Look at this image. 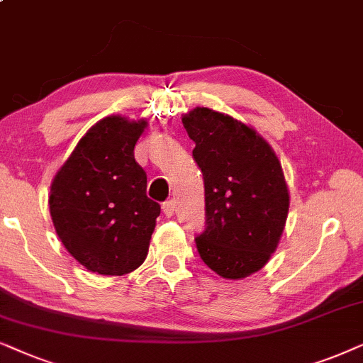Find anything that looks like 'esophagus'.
<instances>
[{"instance_id": "esophagus-1", "label": "esophagus", "mask_w": 363, "mask_h": 363, "mask_svg": "<svg viewBox=\"0 0 363 363\" xmlns=\"http://www.w3.org/2000/svg\"><path fill=\"white\" fill-rule=\"evenodd\" d=\"M174 211H176V202H174L172 199L171 201H166L162 204V212H164V216L166 217H171V216H174Z\"/></svg>"}]
</instances>
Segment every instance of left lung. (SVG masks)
<instances>
[{
	"mask_svg": "<svg viewBox=\"0 0 363 363\" xmlns=\"http://www.w3.org/2000/svg\"><path fill=\"white\" fill-rule=\"evenodd\" d=\"M202 172L206 229L196 247L224 279H242L267 264L289 212V191L272 147L230 116L196 108L182 118Z\"/></svg>",
	"mask_w": 363,
	"mask_h": 363,
	"instance_id": "obj_1",
	"label": "left lung"
}]
</instances>
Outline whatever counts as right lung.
Wrapping results in <instances>:
<instances>
[{"label": "right lung", "instance_id": "obj_1", "mask_svg": "<svg viewBox=\"0 0 363 363\" xmlns=\"http://www.w3.org/2000/svg\"><path fill=\"white\" fill-rule=\"evenodd\" d=\"M147 123L108 116L96 123L51 186L50 211L72 257L91 272L123 275L144 262L161 206L134 146Z\"/></svg>", "mask_w": 363, "mask_h": 363}]
</instances>
